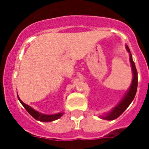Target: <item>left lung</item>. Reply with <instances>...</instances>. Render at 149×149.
<instances>
[{
  "instance_id": "obj_1",
  "label": "left lung",
  "mask_w": 149,
  "mask_h": 149,
  "mask_svg": "<svg viewBox=\"0 0 149 149\" xmlns=\"http://www.w3.org/2000/svg\"><path fill=\"white\" fill-rule=\"evenodd\" d=\"M126 49H127V52L130 54V62H131V67H132L133 71V80L131 85L129 88L128 91H127L122 101L119 102L118 105L114 107L109 113L106 114L104 116H101V118L103 119H106V120H113V119H117L120 115H122L126 109L127 108V107L131 104L132 101L134 100V97L136 95V89H137V84H138V78H137V71H136V66L134 64V62L133 61L132 55L131 54V51L129 49L128 46L126 45Z\"/></svg>"
}]
</instances>
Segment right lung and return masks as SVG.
I'll list each match as a JSON object with an SVG mask.
<instances>
[{
    "mask_svg": "<svg viewBox=\"0 0 149 149\" xmlns=\"http://www.w3.org/2000/svg\"><path fill=\"white\" fill-rule=\"evenodd\" d=\"M18 98L19 100V101L21 102L22 105L24 106V107L26 109L27 112L29 113L31 116H33L35 119L38 121H40V122H52V121L56 120V119H60V117L63 115V113H59L56 114H53V115H46V114H42L39 113V112L36 111L34 109H33L31 107H30L29 105L26 104L20 99V98L18 96Z\"/></svg>",
    "mask_w": 149,
    "mask_h": 149,
    "instance_id": "right-lung-1",
    "label": "right lung"
}]
</instances>
